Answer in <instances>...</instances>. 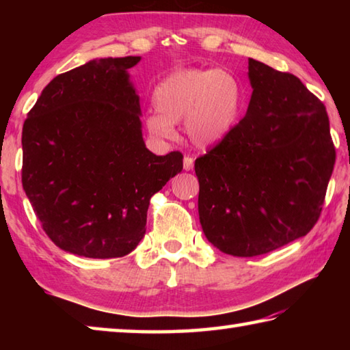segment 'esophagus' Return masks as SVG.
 Listing matches in <instances>:
<instances>
[{"mask_svg": "<svg viewBox=\"0 0 350 350\" xmlns=\"http://www.w3.org/2000/svg\"><path fill=\"white\" fill-rule=\"evenodd\" d=\"M193 163H194V159L185 156L183 157V170L185 171H191L193 170Z\"/></svg>", "mask_w": 350, "mask_h": 350, "instance_id": "1", "label": "esophagus"}]
</instances>
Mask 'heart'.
Instances as JSON below:
<instances>
[{"label":"heart","instance_id":"heart-1","mask_svg":"<svg viewBox=\"0 0 350 350\" xmlns=\"http://www.w3.org/2000/svg\"><path fill=\"white\" fill-rule=\"evenodd\" d=\"M241 86L225 70L182 69L154 88L156 112L146 117L148 133L171 139L174 123L183 118V131L193 145L210 148L233 131L241 111Z\"/></svg>","mask_w":350,"mask_h":350}]
</instances>
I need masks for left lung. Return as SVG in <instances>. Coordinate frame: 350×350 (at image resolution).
Wrapping results in <instances>:
<instances>
[{"instance_id":"1","label":"left lung","mask_w":350,"mask_h":350,"mask_svg":"<svg viewBox=\"0 0 350 350\" xmlns=\"http://www.w3.org/2000/svg\"><path fill=\"white\" fill-rule=\"evenodd\" d=\"M248 80L245 117L194 163L205 238L242 258L309 233L335 165L325 106L298 77L248 58Z\"/></svg>"}]
</instances>
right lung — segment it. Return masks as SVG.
Wrapping results in <instances>:
<instances>
[{"label":"right lung","instance_id":"right-lung-1","mask_svg":"<svg viewBox=\"0 0 350 350\" xmlns=\"http://www.w3.org/2000/svg\"><path fill=\"white\" fill-rule=\"evenodd\" d=\"M139 62L94 58L57 75L23 125V188L46 234L77 256L131 253L151 196L183 168L180 152L145 145L128 72Z\"/></svg>","mask_w":350,"mask_h":350}]
</instances>
